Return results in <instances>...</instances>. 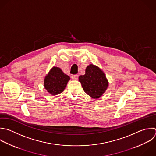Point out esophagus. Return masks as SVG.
Instances as JSON below:
<instances>
[{"instance_id":"34e87169","label":"esophagus","mask_w":156,"mask_h":156,"mask_svg":"<svg viewBox=\"0 0 156 156\" xmlns=\"http://www.w3.org/2000/svg\"><path fill=\"white\" fill-rule=\"evenodd\" d=\"M78 77H79V76L77 74H75V75H73L72 76V79H74V80H77Z\"/></svg>"}]
</instances>
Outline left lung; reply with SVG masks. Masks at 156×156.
Returning a JSON list of instances; mask_svg holds the SVG:
<instances>
[{
  "label": "left lung",
  "mask_w": 156,
  "mask_h": 156,
  "mask_svg": "<svg viewBox=\"0 0 156 156\" xmlns=\"http://www.w3.org/2000/svg\"><path fill=\"white\" fill-rule=\"evenodd\" d=\"M79 79L84 91L95 99L103 94L108 85L103 71L91 64L87 67L85 74L80 76Z\"/></svg>",
  "instance_id": "1"
}]
</instances>
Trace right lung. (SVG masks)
<instances>
[{"label":"right lung","mask_w":156,"mask_h":156,"mask_svg":"<svg viewBox=\"0 0 156 156\" xmlns=\"http://www.w3.org/2000/svg\"><path fill=\"white\" fill-rule=\"evenodd\" d=\"M70 77L62 69L54 67L44 79V87L52 95H57L63 91Z\"/></svg>","instance_id":"right-lung-1"}]
</instances>
